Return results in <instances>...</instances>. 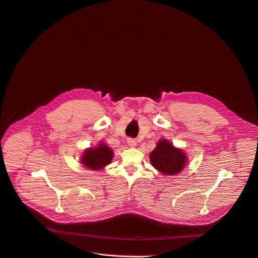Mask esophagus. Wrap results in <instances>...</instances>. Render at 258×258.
I'll return each instance as SVG.
<instances>
[{"label":"esophagus","mask_w":258,"mask_h":258,"mask_svg":"<svg viewBox=\"0 0 258 258\" xmlns=\"http://www.w3.org/2000/svg\"><path fill=\"white\" fill-rule=\"evenodd\" d=\"M127 146L131 148H135L137 146V142L134 139H127Z\"/></svg>","instance_id":"esophagus-1"}]
</instances>
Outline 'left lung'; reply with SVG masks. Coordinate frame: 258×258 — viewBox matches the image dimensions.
<instances>
[{
	"mask_svg": "<svg viewBox=\"0 0 258 258\" xmlns=\"http://www.w3.org/2000/svg\"><path fill=\"white\" fill-rule=\"evenodd\" d=\"M150 162L163 175L173 176L186 168L188 157L182 149L176 148L166 139H161L150 154Z\"/></svg>",
	"mask_w": 258,
	"mask_h": 258,
	"instance_id": "left-lung-1",
	"label": "left lung"
}]
</instances>
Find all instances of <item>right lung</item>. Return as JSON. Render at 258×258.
I'll return each instance as SVG.
<instances>
[{
  "instance_id": "obj_1",
  "label": "right lung",
  "mask_w": 258,
  "mask_h": 258,
  "mask_svg": "<svg viewBox=\"0 0 258 258\" xmlns=\"http://www.w3.org/2000/svg\"><path fill=\"white\" fill-rule=\"evenodd\" d=\"M113 155V150L107 144L99 142L95 147L84 150L80 162L85 168L98 171L111 163Z\"/></svg>"
}]
</instances>
